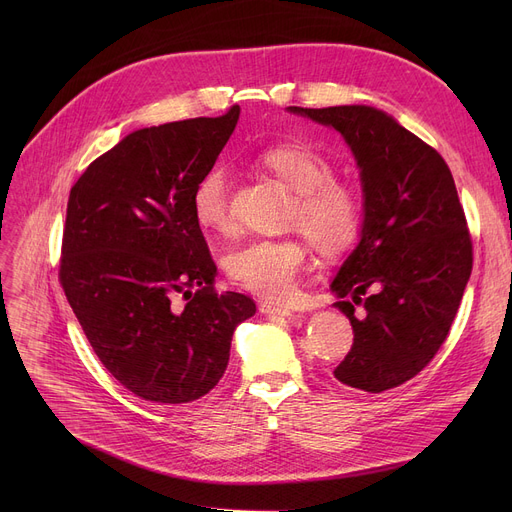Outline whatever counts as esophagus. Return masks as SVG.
Segmentation results:
<instances>
[{"label":"esophagus","mask_w":512,"mask_h":512,"mask_svg":"<svg viewBox=\"0 0 512 512\" xmlns=\"http://www.w3.org/2000/svg\"><path fill=\"white\" fill-rule=\"evenodd\" d=\"M259 311L265 313V315H278V317H290V315H292L290 309L280 307V305H274V303H261V305H259Z\"/></svg>","instance_id":"obj_1"}]
</instances>
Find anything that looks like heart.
Segmentation results:
<instances>
[{"label":"heart","mask_w":512,"mask_h":512,"mask_svg":"<svg viewBox=\"0 0 512 512\" xmlns=\"http://www.w3.org/2000/svg\"><path fill=\"white\" fill-rule=\"evenodd\" d=\"M259 166L294 193L286 211L288 228L301 230L324 255L353 245L363 224V201L351 184L332 180L330 159L307 145H276L259 155ZM191 211L205 232L232 230L230 180L224 166H211L197 178ZM305 265L307 249L297 238L251 240L224 259L226 274L236 286L270 301L288 297Z\"/></svg>","instance_id":"obj_1"}]
</instances>
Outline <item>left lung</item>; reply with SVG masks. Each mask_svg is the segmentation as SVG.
<instances>
[{"instance_id": "obj_1", "label": "left lung", "mask_w": 512, "mask_h": 512, "mask_svg": "<svg viewBox=\"0 0 512 512\" xmlns=\"http://www.w3.org/2000/svg\"><path fill=\"white\" fill-rule=\"evenodd\" d=\"M286 110L338 130L361 172L359 242L330 284L355 340L334 375L373 394L396 388L434 359L471 276L454 178L434 147L371 105Z\"/></svg>"}]
</instances>
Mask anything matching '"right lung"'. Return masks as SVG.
I'll list each match as a JSON object with an SVG mask.
<instances>
[{
  "label": "right lung",
  "instance_id": "add662e5",
  "mask_svg": "<svg viewBox=\"0 0 512 512\" xmlns=\"http://www.w3.org/2000/svg\"><path fill=\"white\" fill-rule=\"evenodd\" d=\"M240 107L130 132L76 180L66 209L60 282L95 355L132 394L182 405L222 380L232 334L253 299L218 294L191 211ZM183 294L180 306L173 299Z\"/></svg>",
  "mask_w": 512,
  "mask_h": 512
}]
</instances>
